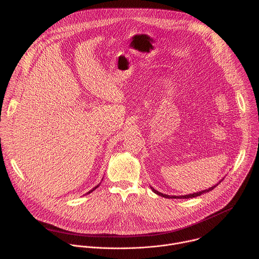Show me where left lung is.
Returning <instances> with one entry per match:
<instances>
[{
	"instance_id": "1",
	"label": "left lung",
	"mask_w": 259,
	"mask_h": 259,
	"mask_svg": "<svg viewBox=\"0 0 259 259\" xmlns=\"http://www.w3.org/2000/svg\"><path fill=\"white\" fill-rule=\"evenodd\" d=\"M218 186V184H216V186H214V187H212V188H210V189H208V190H205V191H202V192H198V193H195V194H192V195H186V196H168V195H164V194H162V193H160V192H158V191H156L155 189H153V188H151L152 190H153V192L154 193H156L157 195H159V196H161V197H164V198H168V199H190V198H195V197H198V196H201L202 194H205V193H208V192H210V191H212L214 188H216Z\"/></svg>"
}]
</instances>
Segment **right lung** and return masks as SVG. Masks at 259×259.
Returning a JSON list of instances; mask_svg holds the SVG:
<instances>
[{
    "label": "right lung",
    "instance_id": "obj_1",
    "mask_svg": "<svg viewBox=\"0 0 259 259\" xmlns=\"http://www.w3.org/2000/svg\"><path fill=\"white\" fill-rule=\"evenodd\" d=\"M98 187H99V184H98V186H96V187H95V188H94V189H93V190H91V191H90V192H88V193H87V194H90V193H92V192H93V191H94V190H96V189H97V188H98Z\"/></svg>",
    "mask_w": 259,
    "mask_h": 259
}]
</instances>
